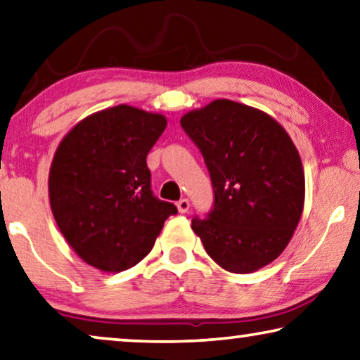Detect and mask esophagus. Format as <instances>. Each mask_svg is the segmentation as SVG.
Instances as JSON below:
<instances>
[{
  "instance_id": "34e87169",
  "label": "esophagus",
  "mask_w": 360,
  "mask_h": 360,
  "mask_svg": "<svg viewBox=\"0 0 360 360\" xmlns=\"http://www.w3.org/2000/svg\"><path fill=\"white\" fill-rule=\"evenodd\" d=\"M176 205H178L179 213H187V212H189V208H191V202L187 200V198H181V200L176 203Z\"/></svg>"
}]
</instances>
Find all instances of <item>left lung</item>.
I'll use <instances>...</instances> for the list:
<instances>
[{"mask_svg":"<svg viewBox=\"0 0 360 360\" xmlns=\"http://www.w3.org/2000/svg\"><path fill=\"white\" fill-rule=\"evenodd\" d=\"M210 171L214 205L192 219L207 254L226 271L254 273L281 255L304 210L300 155L265 111L219 98L181 117Z\"/></svg>","mask_w":360,"mask_h":360,"instance_id":"8db88e82","label":"left lung"}]
</instances>
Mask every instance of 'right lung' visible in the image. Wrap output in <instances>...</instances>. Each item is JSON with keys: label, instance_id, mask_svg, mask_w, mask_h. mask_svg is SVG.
<instances>
[{"label": "right lung", "instance_id": "1", "mask_svg": "<svg viewBox=\"0 0 360 360\" xmlns=\"http://www.w3.org/2000/svg\"><path fill=\"white\" fill-rule=\"evenodd\" d=\"M166 124L162 112L117 105L84 117L58 146L50 207L64 239L90 266L120 273L137 265L178 213L150 191L147 155Z\"/></svg>", "mask_w": 360, "mask_h": 360}]
</instances>
